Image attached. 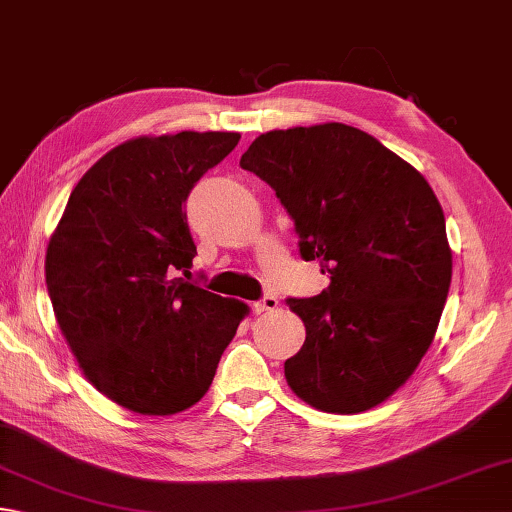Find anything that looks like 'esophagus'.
<instances>
[{
	"label": "esophagus",
	"instance_id": "obj_1",
	"mask_svg": "<svg viewBox=\"0 0 512 512\" xmlns=\"http://www.w3.org/2000/svg\"><path fill=\"white\" fill-rule=\"evenodd\" d=\"M278 307V298L274 296V294H265L263 298H260V301H256L254 303V310L258 312V314H263V312H274Z\"/></svg>",
	"mask_w": 512,
	"mask_h": 512
}]
</instances>
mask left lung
<instances>
[{"instance_id": "left-lung-1", "label": "left lung", "mask_w": 512, "mask_h": 512, "mask_svg": "<svg viewBox=\"0 0 512 512\" xmlns=\"http://www.w3.org/2000/svg\"><path fill=\"white\" fill-rule=\"evenodd\" d=\"M276 191L305 260L330 287L289 298L305 343L285 379L312 408L354 414L392 397L435 339L452 252L426 178L341 122L267 131L240 158Z\"/></svg>"}]
</instances>
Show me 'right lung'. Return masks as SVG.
<instances>
[{
	"label": "right lung",
	"instance_id": "obj_1",
	"mask_svg": "<svg viewBox=\"0 0 512 512\" xmlns=\"http://www.w3.org/2000/svg\"><path fill=\"white\" fill-rule=\"evenodd\" d=\"M240 133L133 138L71 191L48 240L46 287L86 379L138 414L194 406L249 307L182 278L196 256L185 202Z\"/></svg>",
	"mask_w": 512,
	"mask_h": 512
}]
</instances>
